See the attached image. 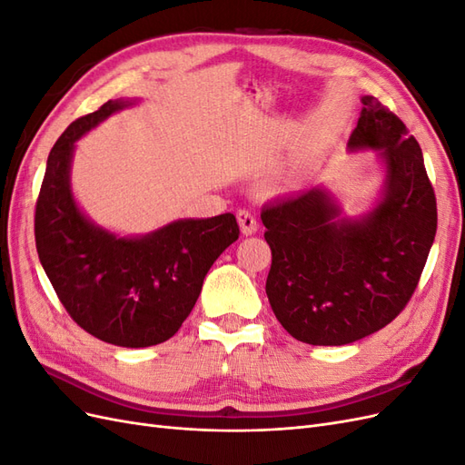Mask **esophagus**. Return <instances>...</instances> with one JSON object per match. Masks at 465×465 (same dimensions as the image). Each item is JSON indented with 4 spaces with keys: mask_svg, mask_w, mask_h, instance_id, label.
<instances>
[{
    "mask_svg": "<svg viewBox=\"0 0 465 465\" xmlns=\"http://www.w3.org/2000/svg\"><path fill=\"white\" fill-rule=\"evenodd\" d=\"M236 219H238V224H241L242 234L250 236V234H254L258 231V223H256V217H254V213H252V211L238 209Z\"/></svg>",
    "mask_w": 465,
    "mask_h": 465,
    "instance_id": "obj_1",
    "label": "esophagus"
}]
</instances>
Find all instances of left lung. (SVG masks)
Instances as JSON below:
<instances>
[{
  "mask_svg": "<svg viewBox=\"0 0 465 465\" xmlns=\"http://www.w3.org/2000/svg\"><path fill=\"white\" fill-rule=\"evenodd\" d=\"M349 149L382 151L384 198L367 217L340 219L322 188L262 209L272 270L265 292L294 340L345 345L396 318L410 302L436 234V198L423 153L405 124L362 96Z\"/></svg>",
  "mask_w": 465,
  "mask_h": 465,
  "instance_id": "obj_1",
  "label": "left lung"
}]
</instances>
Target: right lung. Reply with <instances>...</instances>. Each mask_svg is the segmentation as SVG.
Wrapping results in <instances>:
<instances>
[{
	"label": "right lung",
	"instance_id": "obj_1",
	"mask_svg": "<svg viewBox=\"0 0 465 465\" xmlns=\"http://www.w3.org/2000/svg\"><path fill=\"white\" fill-rule=\"evenodd\" d=\"M132 101H108L60 135L46 163L35 211L36 252L77 326L120 347L163 343L198 301L209 267L241 229L232 213L182 219L137 238H118L81 213L69 166L74 143Z\"/></svg>",
	"mask_w": 465,
	"mask_h": 465
}]
</instances>
